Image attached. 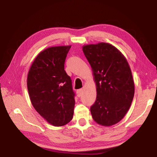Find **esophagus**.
Masks as SVG:
<instances>
[{
  "mask_svg": "<svg viewBox=\"0 0 157 157\" xmlns=\"http://www.w3.org/2000/svg\"><path fill=\"white\" fill-rule=\"evenodd\" d=\"M82 93H83V90H82V89H79L77 91V95H78V97H80L81 95H82Z\"/></svg>",
  "mask_w": 157,
  "mask_h": 157,
  "instance_id": "obj_1",
  "label": "esophagus"
}]
</instances>
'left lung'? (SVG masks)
Instances as JSON below:
<instances>
[{
  "label": "left lung",
  "instance_id": "left-lung-1",
  "mask_svg": "<svg viewBox=\"0 0 157 157\" xmlns=\"http://www.w3.org/2000/svg\"><path fill=\"white\" fill-rule=\"evenodd\" d=\"M82 50L91 66L96 84V100L91 107L92 118L109 127L123 118L134 95V82L126 58L111 44L84 45Z\"/></svg>",
  "mask_w": 157,
  "mask_h": 157
}]
</instances>
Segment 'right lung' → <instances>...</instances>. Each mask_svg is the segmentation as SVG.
Returning <instances> with one entry per match:
<instances>
[{"label": "right lung", "mask_w": 157, "mask_h": 157, "mask_svg": "<svg viewBox=\"0 0 157 157\" xmlns=\"http://www.w3.org/2000/svg\"><path fill=\"white\" fill-rule=\"evenodd\" d=\"M71 46L50 47L34 59L29 70L28 90L32 105L48 123L65 125L72 120L75 93L64 62Z\"/></svg>", "instance_id": "1"}]
</instances>
